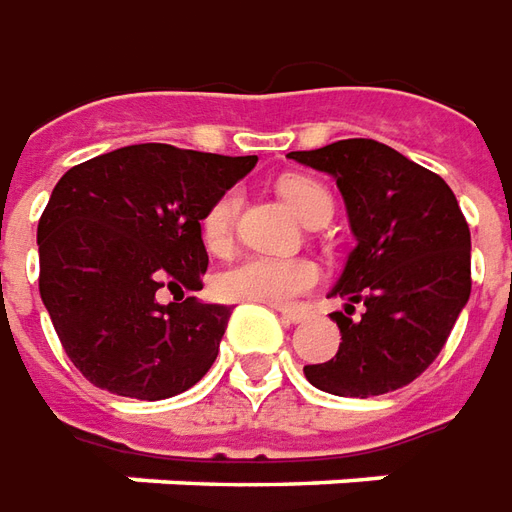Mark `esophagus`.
I'll use <instances>...</instances> for the list:
<instances>
[{
    "mask_svg": "<svg viewBox=\"0 0 512 512\" xmlns=\"http://www.w3.org/2000/svg\"><path fill=\"white\" fill-rule=\"evenodd\" d=\"M278 314H281L286 322H292V325H297V322L306 320V314H303L300 308H278Z\"/></svg>",
    "mask_w": 512,
    "mask_h": 512,
    "instance_id": "34e87169",
    "label": "esophagus"
}]
</instances>
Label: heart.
Instances as JSON below:
<instances>
[{"mask_svg":"<svg viewBox=\"0 0 512 512\" xmlns=\"http://www.w3.org/2000/svg\"><path fill=\"white\" fill-rule=\"evenodd\" d=\"M284 201L292 206L300 220H306L320 204H331L328 190L314 179L292 176L278 184ZM237 209V195L226 192L206 209L201 234L212 250L228 245L231 220ZM317 267L306 259H278V256H245L215 278L217 295L223 300H242V303H264V306H286L297 295L317 284Z\"/></svg>","mask_w":512,"mask_h":512,"instance_id":"obj_1","label":"heart"}]
</instances>
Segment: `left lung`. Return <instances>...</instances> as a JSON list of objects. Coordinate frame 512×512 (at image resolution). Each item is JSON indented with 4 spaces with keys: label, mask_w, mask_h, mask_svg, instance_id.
Instances as JSON below:
<instances>
[{
    "label": "left lung",
    "mask_w": 512,
    "mask_h": 512,
    "mask_svg": "<svg viewBox=\"0 0 512 512\" xmlns=\"http://www.w3.org/2000/svg\"><path fill=\"white\" fill-rule=\"evenodd\" d=\"M336 179L355 248L331 297L342 342L325 364L303 366L336 397H378L408 386L436 361L471 295V234L455 192L436 173L378 140H339L292 151ZM365 303L358 321L347 318Z\"/></svg>",
    "instance_id": "8db88e82"
}]
</instances>
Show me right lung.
Segmentation results:
<instances>
[{
	"label": "right lung",
	"mask_w": 512,
	"mask_h": 512,
	"mask_svg": "<svg viewBox=\"0 0 512 512\" xmlns=\"http://www.w3.org/2000/svg\"><path fill=\"white\" fill-rule=\"evenodd\" d=\"M256 162L140 143L57 181L38 223V284L63 350L93 386L168 400L215 364L231 308L159 303L157 292L204 286L201 220Z\"/></svg>",
	"instance_id": "1"
}]
</instances>
